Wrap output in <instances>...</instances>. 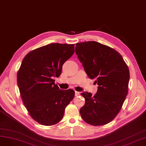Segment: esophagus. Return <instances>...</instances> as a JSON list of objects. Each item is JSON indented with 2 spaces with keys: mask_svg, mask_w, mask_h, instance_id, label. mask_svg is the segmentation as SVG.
I'll use <instances>...</instances> for the list:
<instances>
[{
  "mask_svg": "<svg viewBox=\"0 0 146 146\" xmlns=\"http://www.w3.org/2000/svg\"><path fill=\"white\" fill-rule=\"evenodd\" d=\"M79 95H80V92L75 91V96H79Z\"/></svg>",
  "mask_w": 146,
  "mask_h": 146,
  "instance_id": "obj_1",
  "label": "esophagus"
}]
</instances>
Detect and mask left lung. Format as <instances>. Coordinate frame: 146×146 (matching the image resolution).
I'll return each instance as SVG.
<instances>
[{
    "instance_id": "8db88e82",
    "label": "left lung",
    "mask_w": 146,
    "mask_h": 146,
    "mask_svg": "<svg viewBox=\"0 0 146 146\" xmlns=\"http://www.w3.org/2000/svg\"><path fill=\"white\" fill-rule=\"evenodd\" d=\"M76 54L88 76L95 79L94 96L84 92L85 104L80 109L82 118L92 125L109 123L119 112L128 93L130 73L117 51L96 41L76 44Z\"/></svg>"
}]
</instances>
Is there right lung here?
<instances>
[{"instance_id":"add662e5","label":"right lung","mask_w":146,"mask_h":146,"mask_svg":"<svg viewBox=\"0 0 146 146\" xmlns=\"http://www.w3.org/2000/svg\"><path fill=\"white\" fill-rule=\"evenodd\" d=\"M74 52V44L52 43L30 51L22 60L17 86L30 115L42 125L58 123L74 97L73 90H60L54 79Z\"/></svg>"}]
</instances>
